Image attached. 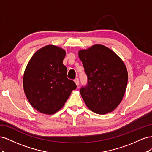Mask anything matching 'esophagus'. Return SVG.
Instances as JSON below:
<instances>
[{
  "label": "esophagus",
  "instance_id": "34e87169",
  "mask_svg": "<svg viewBox=\"0 0 152 152\" xmlns=\"http://www.w3.org/2000/svg\"><path fill=\"white\" fill-rule=\"evenodd\" d=\"M74 82H75L77 86H79V79H78V78H76V79L74 80Z\"/></svg>",
  "mask_w": 152,
  "mask_h": 152
}]
</instances>
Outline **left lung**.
<instances>
[{
	"label": "left lung",
	"mask_w": 152,
	"mask_h": 152,
	"mask_svg": "<svg viewBox=\"0 0 152 152\" xmlns=\"http://www.w3.org/2000/svg\"><path fill=\"white\" fill-rule=\"evenodd\" d=\"M79 57L87 77V84L80 92L87 107L101 115L112 112L126 92V65L113 50L101 44L79 50Z\"/></svg>",
	"instance_id": "obj_1"
}]
</instances>
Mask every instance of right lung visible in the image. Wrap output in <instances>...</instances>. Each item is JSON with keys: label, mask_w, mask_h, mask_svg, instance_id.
Returning a JSON list of instances; mask_svg holds the SVG:
<instances>
[{"label": "right lung", "mask_w": 152, "mask_h": 152, "mask_svg": "<svg viewBox=\"0 0 152 152\" xmlns=\"http://www.w3.org/2000/svg\"><path fill=\"white\" fill-rule=\"evenodd\" d=\"M65 50L53 45L38 50L27 65L23 75L25 94L32 107L52 115L65 104L77 86L66 77L63 64Z\"/></svg>", "instance_id": "obj_1"}]
</instances>
